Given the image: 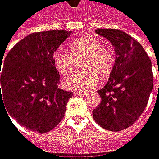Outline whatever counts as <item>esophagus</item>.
I'll return each instance as SVG.
<instances>
[{"label":"esophagus","instance_id":"esophagus-1","mask_svg":"<svg viewBox=\"0 0 159 159\" xmlns=\"http://www.w3.org/2000/svg\"><path fill=\"white\" fill-rule=\"evenodd\" d=\"M74 96H84L85 93H82V92H77V91H74L73 92Z\"/></svg>","mask_w":159,"mask_h":159}]
</instances>
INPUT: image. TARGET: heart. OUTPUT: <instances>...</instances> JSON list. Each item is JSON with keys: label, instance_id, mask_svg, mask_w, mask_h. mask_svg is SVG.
Segmentation results:
<instances>
[{"label": "heart", "instance_id": "heart-1", "mask_svg": "<svg viewBox=\"0 0 159 159\" xmlns=\"http://www.w3.org/2000/svg\"><path fill=\"white\" fill-rule=\"evenodd\" d=\"M70 55L57 51L52 61L56 70L63 77L72 75L75 62L82 60V72L64 81V87L80 92L91 90L100 80H106L111 74L115 60L113 53L103 47V43L97 38L85 36L72 41L70 46Z\"/></svg>", "mask_w": 159, "mask_h": 159}]
</instances>
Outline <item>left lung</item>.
<instances>
[{"instance_id": "obj_1", "label": "left lung", "mask_w": 159, "mask_h": 159, "mask_svg": "<svg viewBox=\"0 0 159 159\" xmlns=\"http://www.w3.org/2000/svg\"><path fill=\"white\" fill-rule=\"evenodd\" d=\"M95 32L112 44L116 60L107 84L97 91L102 100L92 116L107 130H123L147 107L153 89L151 61L141 44L126 32L115 29H97Z\"/></svg>"}]
</instances>
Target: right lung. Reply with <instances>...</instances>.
I'll return each instance as SVG.
<instances>
[{
  "instance_id": "1",
  "label": "right lung",
  "mask_w": 159,
  "mask_h": 159,
  "mask_svg": "<svg viewBox=\"0 0 159 159\" xmlns=\"http://www.w3.org/2000/svg\"><path fill=\"white\" fill-rule=\"evenodd\" d=\"M70 33L61 30L30 34L9 51L0 70V104L29 130L49 132L64 117L72 92L58 88L61 77L52 57Z\"/></svg>"
}]
</instances>
